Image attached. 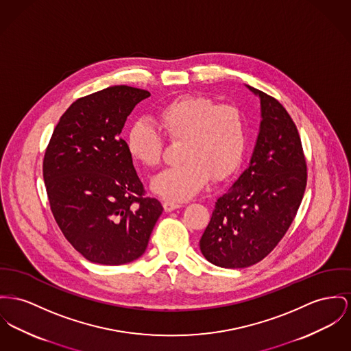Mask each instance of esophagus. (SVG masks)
Listing matches in <instances>:
<instances>
[{
    "instance_id": "esophagus-1",
    "label": "esophagus",
    "mask_w": 351,
    "mask_h": 351,
    "mask_svg": "<svg viewBox=\"0 0 351 351\" xmlns=\"http://www.w3.org/2000/svg\"><path fill=\"white\" fill-rule=\"evenodd\" d=\"M162 205H164L165 211H167V213L181 208V205H180V204H177V202H171V201H164V204H162Z\"/></svg>"
}]
</instances>
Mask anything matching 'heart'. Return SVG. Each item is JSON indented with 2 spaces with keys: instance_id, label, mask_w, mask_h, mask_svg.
<instances>
[{
  "instance_id": "1",
  "label": "heart",
  "mask_w": 351,
  "mask_h": 351,
  "mask_svg": "<svg viewBox=\"0 0 351 351\" xmlns=\"http://www.w3.org/2000/svg\"><path fill=\"white\" fill-rule=\"evenodd\" d=\"M160 130L171 142H182L180 161L152 181L156 194L171 202L195 197L209 180L230 177L246 147L245 116L234 105H219L208 97L186 95L164 105L157 113ZM140 119L129 130L126 146L134 161L153 169L162 161L164 137Z\"/></svg>"
}]
</instances>
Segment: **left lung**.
<instances>
[{
    "instance_id": "1",
    "label": "left lung",
    "mask_w": 351,
    "mask_h": 351,
    "mask_svg": "<svg viewBox=\"0 0 351 351\" xmlns=\"http://www.w3.org/2000/svg\"><path fill=\"white\" fill-rule=\"evenodd\" d=\"M261 98V126L247 169L222 194L199 241L204 257L242 269L262 261L289 230L304 198L307 166L294 121L280 102Z\"/></svg>"
}]
</instances>
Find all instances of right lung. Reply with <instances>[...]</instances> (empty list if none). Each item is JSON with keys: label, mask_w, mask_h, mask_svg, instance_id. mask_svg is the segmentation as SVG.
<instances>
[{"label": "right lung", "mask_w": 351, "mask_h": 351, "mask_svg": "<svg viewBox=\"0 0 351 351\" xmlns=\"http://www.w3.org/2000/svg\"><path fill=\"white\" fill-rule=\"evenodd\" d=\"M150 93L118 85L78 98L60 118L44 157L50 210L88 261L123 265L141 257L164 208L145 195L122 128Z\"/></svg>", "instance_id": "1"}]
</instances>
